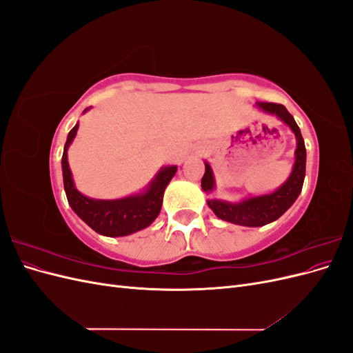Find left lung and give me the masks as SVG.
Here are the masks:
<instances>
[{
    "label": "left lung",
    "mask_w": 353,
    "mask_h": 353,
    "mask_svg": "<svg viewBox=\"0 0 353 353\" xmlns=\"http://www.w3.org/2000/svg\"><path fill=\"white\" fill-rule=\"evenodd\" d=\"M254 108L268 114L276 116L281 122L290 128L296 137V152L292 174L272 193L245 197L240 201L208 199V206L219 219L244 227L266 225V223L279 219L287 209H290L302 191L306 169L305 141L293 116L287 112L283 104L258 101L254 104ZM205 175L201 178V190L206 194H210L215 190V176H213V170L208 162H205Z\"/></svg>",
    "instance_id": "1"
}]
</instances>
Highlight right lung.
Segmentation results:
<instances>
[{
  "label": "right lung",
  "mask_w": 353,
  "mask_h": 353,
  "mask_svg": "<svg viewBox=\"0 0 353 353\" xmlns=\"http://www.w3.org/2000/svg\"><path fill=\"white\" fill-rule=\"evenodd\" d=\"M88 109H85L83 113ZM79 123L74 125L65 144L61 157L63 184L72 210L95 232L108 237H123L147 228L159 216L162 209L163 193L170 179L176 174L178 166L160 168L148 185L132 196L114 200L91 199L79 193L74 187L72 170L68 162V150L77 137Z\"/></svg>",
  "instance_id": "add662e5"
}]
</instances>
